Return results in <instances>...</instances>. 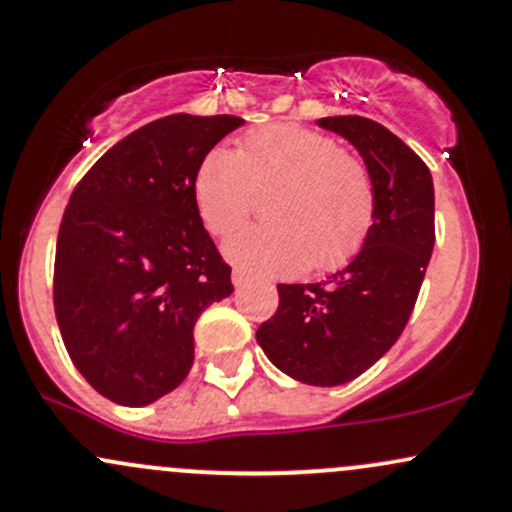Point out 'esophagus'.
Wrapping results in <instances>:
<instances>
[{
  "label": "esophagus",
  "mask_w": 512,
  "mask_h": 512,
  "mask_svg": "<svg viewBox=\"0 0 512 512\" xmlns=\"http://www.w3.org/2000/svg\"><path fill=\"white\" fill-rule=\"evenodd\" d=\"M231 281H233V286H236V289H240V286H245V274L240 272V269H233Z\"/></svg>",
  "instance_id": "34e87169"
}]
</instances>
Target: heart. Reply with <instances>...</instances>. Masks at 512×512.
I'll return each mask as SVG.
<instances>
[{"instance_id":"obj_1","label":"heart","mask_w":512,"mask_h":512,"mask_svg":"<svg viewBox=\"0 0 512 512\" xmlns=\"http://www.w3.org/2000/svg\"><path fill=\"white\" fill-rule=\"evenodd\" d=\"M272 221L233 236L226 260L250 276H291L313 264L334 272L358 255L375 221L368 170L327 134L301 125L250 132L238 151L211 149L199 161L192 195L211 236L238 231L269 195Z\"/></svg>"}]
</instances>
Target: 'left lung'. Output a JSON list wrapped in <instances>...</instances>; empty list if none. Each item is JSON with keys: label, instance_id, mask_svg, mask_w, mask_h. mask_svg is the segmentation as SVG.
Listing matches in <instances>:
<instances>
[{"label": "left lung", "instance_id": "1", "mask_svg": "<svg viewBox=\"0 0 512 512\" xmlns=\"http://www.w3.org/2000/svg\"><path fill=\"white\" fill-rule=\"evenodd\" d=\"M317 127L344 137L366 163L373 228L325 281L276 286L279 308L255 337L281 373L334 387L366 373L407 325L436 243V199L431 170L390 129L358 115L320 117Z\"/></svg>", "mask_w": 512, "mask_h": 512}]
</instances>
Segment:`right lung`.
<instances>
[{"label": "right lung", "mask_w": 512, "mask_h": 512, "mask_svg": "<svg viewBox=\"0 0 512 512\" xmlns=\"http://www.w3.org/2000/svg\"><path fill=\"white\" fill-rule=\"evenodd\" d=\"M245 120L168 115L93 163L64 209L55 315L88 385L122 407L173 392L195 361L197 317L233 293L197 214L199 161Z\"/></svg>", "instance_id": "1"}]
</instances>
